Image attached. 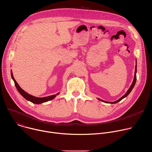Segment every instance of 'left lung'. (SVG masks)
<instances>
[{
    "label": "left lung",
    "instance_id": "left-lung-1",
    "mask_svg": "<svg viewBox=\"0 0 152 152\" xmlns=\"http://www.w3.org/2000/svg\"><path fill=\"white\" fill-rule=\"evenodd\" d=\"M137 59H136V65H135V73H134V80H133V82L131 85V86H130V88L128 89V90L127 91V92L125 94H124V96H123L121 97H120L119 99H118L117 100L115 101V102H107V101H104V100H103L102 99H100L99 98H97L98 100L103 102H104V103H111V104H115L116 103H118V102L121 101L122 99H123L124 98H125L126 97H127L129 94L131 92V91L132 90V89L134 88V86L135 85V83H136V80H137Z\"/></svg>",
    "mask_w": 152,
    "mask_h": 152
}]
</instances>
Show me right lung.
Masks as SVG:
<instances>
[{
    "instance_id": "1",
    "label": "right lung",
    "mask_w": 152,
    "mask_h": 152,
    "mask_svg": "<svg viewBox=\"0 0 152 152\" xmlns=\"http://www.w3.org/2000/svg\"><path fill=\"white\" fill-rule=\"evenodd\" d=\"M11 77L12 79L14 80L15 87L17 88V90H18V91L19 92V93L26 100L35 103V104H41L42 103L45 102H47L49 100H51L52 99H53L57 95L59 94V92L58 93L56 94H54V95H52V96H47V97H37L35 96H34L32 95H31L29 94H28V93H26L25 91H24L22 88H21L20 86H19V85L18 84V83L16 82V80H15L14 76H13V74L12 72V70H11Z\"/></svg>"
}]
</instances>
